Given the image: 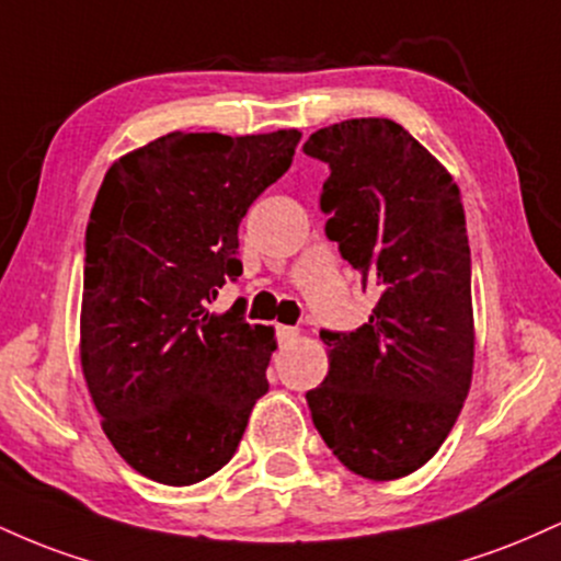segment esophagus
<instances>
[{
	"label": "esophagus",
	"mask_w": 561,
	"mask_h": 561,
	"mask_svg": "<svg viewBox=\"0 0 561 561\" xmlns=\"http://www.w3.org/2000/svg\"><path fill=\"white\" fill-rule=\"evenodd\" d=\"M276 337H279L282 345H293L300 337V332L295 327H276Z\"/></svg>",
	"instance_id": "1"
}]
</instances>
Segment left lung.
Here are the masks:
<instances>
[{"label":"left lung","instance_id":"8db88e82","mask_svg":"<svg viewBox=\"0 0 561 561\" xmlns=\"http://www.w3.org/2000/svg\"><path fill=\"white\" fill-rule=\"evenodd\" d=\"M306 156L330 163L327 237L377 289L369 321L321 332L330 371L308 390L313 424L351 472L398 480L443 446L472 385V261L446 165L390 118L319 128Z\"/></svg>","mask_w":561,"mask_h":561}]
</instances>
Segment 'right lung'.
I'll use <instances>...</instances> for the list:
<instances>
[{
  "mask_svg": "<svg viewBox=\"0 0 561 561\" xmlns=\"http://www.w3.org/2000/svg\"><path fill=\"white\" fill-rule=\"evenodd\" d=\"M300 137L171 131L105 173L87 227L79 356L107 440L145 478H210L266 396L274 330L248 324L242 302L208 306L242 274L237 229Z\"/></svg>",
  "mask_w": 561,
  "mask_h": 561,
  "instance_id": "obj_1",
  "label": "right lung"
}]
</instances>
